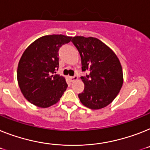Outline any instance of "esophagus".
Wrapping results in <instances>:
<instances>
[{"label": "esophagus", "mask_w": 150, "mask_h": 150, "mask_svg": "<svg viewBox=\"0 0 150 150\" xmlns=\"http://www.w3.org/2000/svg\"><path fill=\"white\" fill-rule=\"evenodd\" d=\"M70 79H71V81H76L78 79V76L77 75H74V76H71L70 77Z\"/></svg>", "instance_id": "obj_1"}]
</instances>
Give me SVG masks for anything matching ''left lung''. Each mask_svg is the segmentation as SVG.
<instances>
[{
    "label": "left lung",
    "mask_w": 150,
    "mask_h": 150,
    "mask_svg": "<svg viewBox=\"0 0 150 150\" xmlns=\"http://www.w3.org/2000/svg\"><path fill=\"white\" fill-rule=\"evenodd\" d=\"M71 41L81 56L82 71H90L81 77L85 88L79 94L80 101L92 110L105 108L114 100L123 85L120 60L114 51L98 39L75 36Z\"/></svg>",
    "instance_id": "obj_1"
}]
</instances>
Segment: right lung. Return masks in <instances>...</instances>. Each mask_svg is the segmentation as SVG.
<instances>
[{"label": "right lung", "mask_w": 150, "mask_h": 150, "mask_svg": "<svg viewBox=\"0 0 150 150\" xmlns=\"http://www.w3.org/2000/svg\"><path fill=\"white\" fill-rule=\"evenodd\" d=\"M71 36L48 35L35 40L23 52L17 67V81L25 98L39 108H46L60 100L68 85L56 75L59 50Z\"/></svg>", "instance_id": "obj_1"}]
</instances>
